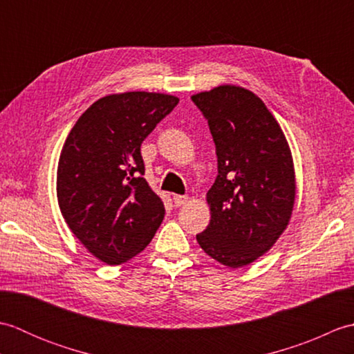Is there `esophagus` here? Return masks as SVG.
I'll return each instance as SVG.
<instances>
[{
	"label": "esophagus",
	"instance_id": "esophagus-1",
	"mask_svg": "<svg viewBox=\"0 0 354 354\" xmlns=\"http://www.w3.org/2000/svg\"><path fill=\"white\" fill-rule=\"evenodd\" d=\"M173 202H175L176 207L185 205L189 202V196H183V194H173Z\"/></svg>",
	"mask_w": 354,
	"mask_h": 354
}]
</instances>
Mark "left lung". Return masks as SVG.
Listing matches in <instances>:
<instances>
[{
  "label": "left lung",
  "mask_w": 354,
  "mask_h": 354,
  "mask_svg": "<svg viewBox=\"0 0 354 354\" xmlns=\"http://www.w3.org/2000/svg\"><path fill=\"white\" fill-rule=\"evenodd\" d=\"M192 100L208 122L217 155V178L207 193L212 221L196 240L216 261L242 268L268 252L290 221V149L266 104L245 88L221 85Z\"/></svg>",
  "instance_id": "left-lung-1"
}]
</instances>
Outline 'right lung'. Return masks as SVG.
Returning <instances> with one entry per match:
<instances>
[{
  "label": "right lung",
  "mask_w": 354,
  "mask_h": 354,
  "mask_svg": "<svg viewBox=\"0 0 354 354\" xmlns=\"http://www.w3.org/2000/svg\"><path fill=\"white\" fill-rule=\"evenodd\" d=\"M179 102L160 93L111 94L74 124L57 164L59 208L94 257L122 265L141 252L164 219L145 175L141 142Z\"/></svg>",
  "instance_id": "obj_1"
}]
</instances>
